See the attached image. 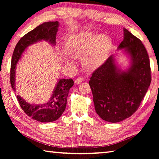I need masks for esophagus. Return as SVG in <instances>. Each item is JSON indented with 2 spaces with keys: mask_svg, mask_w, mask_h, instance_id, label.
<instances>
[{
  "mask_svg": "<svg viewBox=\"0 0 159 159\" xmlns=\"http://www.w3.org/2000/svg\"><path fill=\"white\" fill-rule=\"evenodd\" d=\"M83 80V77H81V76H80V77H79V78H77V79L75 80V83L76 84H79V83H81L82 81Z\"/></svg>",
  "mask_w": 159,
  "mask_h": 159,
  "instance_id": "esophagus-1",
  "label": "esophagus"
}]
</instances>
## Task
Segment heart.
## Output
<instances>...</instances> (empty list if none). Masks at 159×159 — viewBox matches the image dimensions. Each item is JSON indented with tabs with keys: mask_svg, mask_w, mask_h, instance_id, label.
<instances>
[{
	"mask_svg": "<svg viewBox=\"0 0 159 159\" xmlns=\"http://www.w3.org/2000/svg\"><path fill=\"white\" fill-rule=\"evenodd\" d=\"M111 46L109 37L104 35L97 37L90 33H83L71 37L66 45V50L67 55L73 58L84 57V67L87 70H93L104 63Z\"/></svg>",
	"mask_w": 159,
	"mask_h": 159,
	"instance_id": "heart-1",
	"label": "heart"
}]
</instances>
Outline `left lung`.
<instances>
[{"label":"left lung","instance_id":"8db88e82","mask_svg":"<svg viewBox=\"0 0 159 159\" xmlns=\"http://www.w3.org/2000/svg\"><path fill=\"white\" fill-rule=\"evenodd\" d=\"M118 48H125L131 66L121 72L113 55L94 71L89 82L97 114L116 123L131 116L139 107L150 87V59L141 40L124 29V39Z\"/></svg>","mask_w":159,"mask_h":159}]
</instances>
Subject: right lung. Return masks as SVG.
<instances>
[{"label": "right lung", "mask_w": 159, "mask_h": 159, "mask_svg": "<svg viewBox=\"0 0 159 159\" xmlns=\"http://www.w3.org/2000/svg\"><path fill=\"white\" fill-rule=\"evenodd\" d=\"M58 26L57 21L44 22L19 40L13 50L10 70V83L13 90L15 91V68L22 52L29 45L41 40L48 41L55 45ZM73 85L72 79H60L49 102L40 105L27 103L19 96H17V99L20 107L28 116L41 122H51L59 119L65 111L69 90Z\"/></svg>", "instance_id": "obj_1"}]
</instances>
